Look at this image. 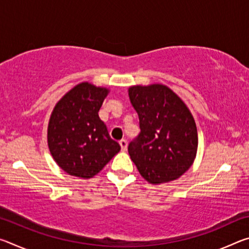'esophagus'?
Masks as SVG:
<instances>
[{
	"label": "esophagus",
	"mask_w": 249,
	"mask_h": 249,
	"mask_svg": "<svg viewBox=\"0 0 249 249\" xmlns=\"http://www.w3.org/2000/svg\"><path fill=\"white\" fill-rule=\"evenodd\" d=\"M120 146H121L122 151H125L126 149H127V142H126L125 140L120 141Z\"/></svg>",
	"instance_id": "1"
}]
</instances>
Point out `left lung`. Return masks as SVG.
Listing matches in <instances>:
<instances>
[{
    "label": "left lung",
    "mask_w": 249,
    "mask_h": 249,
    "mask_svg": "<svg viewBox=\"0 0 249 249\" xmlns=\"http://www.w3.org/2000/svg\"><path fill=\"white\" fill-rule=\"evenodd\" d=\"M140 119L141 132L129 142L128 154L149 183L178 179L193 163L197 150L196 122L187 105L162 84L128 89Z\"/></svg>",
    "instance_id": "left-lung-1"
}]
</instances>
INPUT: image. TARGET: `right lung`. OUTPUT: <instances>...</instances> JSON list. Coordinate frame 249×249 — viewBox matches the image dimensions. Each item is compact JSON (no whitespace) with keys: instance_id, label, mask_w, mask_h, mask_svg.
<instances>
[{"instance_id":"right-lung-1","label":"right lung","mask_w":249,"mask_h":249,"mask_svg":"<svg viewBox=\"0 0 249 249\" xmlns=\"http://www.w3.org/2000/svg\"><path fill=\"white\" fill-rule=\"evenodd\" d=\"M107 93L105 88L83 82L54 107L48 125V146L54 161L67 174L92 178L121 150L99 117Z\"/></svg>"}]
</instances>
